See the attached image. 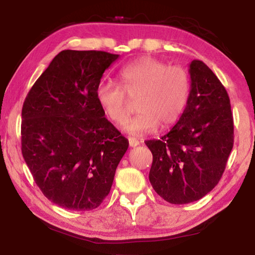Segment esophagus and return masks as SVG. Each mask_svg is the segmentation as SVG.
Masks as SVG:
<instances>
[{
  "instance_id": "esophagus-1",
  "label": "esophagus",
  "mask_w": 255,
  "mask_h": 255,
  "mask_svg": "<svg viewBox=\"0 0 255 255\" xmlns=\"http://www.w3.org/2000/svg\"><path fill=\"white\" fill-rule=\"evenodd\" d=\"M128 145H129V147H135V146H137V145H139V142L136 138L128 137Z\"/></svg>"
}]
</instances>
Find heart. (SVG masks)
I'll return each instance as SVG.
<instances>
[{"instance_id":"obj_1","label":"heart","mask_w":255,"mask_h":255,"mask_svg":"<svg viewBox=\"0 0 255 255\" xmlns=\"http://www.w3.org/2000/svg\"><path fill=\"white\" fill-rule=\"evenodd\" d=\"M120 86L102 81L96 99L106 117L122 124L128 114V99L136 98L137 114L124 124V131L141 136L177 122L186 109L190 93L188 72L180 66H168L152 57H144L120 71Z\"/></svg>"}]
</instances>
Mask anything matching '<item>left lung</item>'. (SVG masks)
Instances as JSON below:
<instances>
[{
  "instance_id": "obj_1",
  "label": "left lung",
  "mask_w": 255,
  "mask_h": 255,
  "mask_svg": "<svg viewBox=\"0 0 255 255\" xmlns=\"http://www.w3.org/2000/svg\"><path fill=\"white\" fill-rule=\"evenodd\" d=\"M190 93L183 116L159 139L145 142L153 154L149 181L174 205L199 200L215 188L233 147V117L226 88L205 62L189 65Z\"/></svg>"
}]
</instances>
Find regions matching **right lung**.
I'll return each mask as SVG.
<instances>
[{
    "instance_id": "obj_1",
    "label": "right lung",
    "mask_w": 255,
    "mask_h": 255,
    "mask_svg": "<svg viewBox=\"0 0 255 255\" xmlns=\"http://www.w3.org/2000/svg\"><path fill=\"white\" fill-rule=\"evenodd\" d=\"M119 58L99 50H62L26 97L22 154L51 202L92 210L110 193L128 141L96 99L103 72Z\"/></svg>"
}]
</instances>
